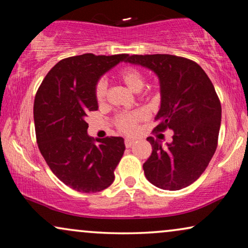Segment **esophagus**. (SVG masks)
Returning <instances> with one entry per match:
<instances>
[{
  "label": "esophagus",
  "mask_w": 248,
  "mask_h": 248,
  "mask_svg": "<svg viewBox=\"0 0 248 248\" xmlns=\"http://www.w3.org/2000/svg\"><path fill=\"white\" fill-rule=\"evenodd\" d=\"M134 142H135V141L133 140V139H130V138L125 139V141H124V143H125V147H126V148H131L132 145H133Z\"/></svg>",
  "instance_id": "34e87169"
}]
</instances>
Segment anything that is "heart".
Returning <instances> with one entry per match:
<instances>
[{"mask_svg": "<svg viewBox=\"0 0 248 248\" xmlns=\"http://www.w3.org/2000/svg\"><path fill=\"white\" fill-rule=\"evenodd\" d=\"M117 78L121 82H123L128 89L138 93L144 84V76L140 70L134 66H125L118 71ZM107 86L105 81H99L94 88V98L97 103L101 104L106 98ZM143 118V114L140 111H131V113H122L115 118V124L117 128L123 133L131 134L137 130L139 121Z\"/></svg>", "mask_w": 248, "mask_h": 248, "instance_id": "1", "label": "heart"}]
</instances>
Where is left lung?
Wrapping results in <instances>:
<instances>
[{
	"mask_svg": "<svg viewBox=\"0 0 248 248\" xmlns=\"http://www.w3.org/2000/svg\"><path fill=\"white\" fill-rule=\"evenodd\" d=\"M126 63L154 71L160 83V109L155 131H172L162 145L149 137L152 154L143 164L145 177L162 189L178 191L194 183L215 155L221 123V105L215 87L198 63L185 57L132 55Z\"/></svg>",
	"mask_w": 248,
	"mask_h": 248,
	"instance_id": "8db88e82",
	"label": "left lung"
}]
</instances>
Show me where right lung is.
Instances as JSON below:
<instances>
[{"mask_svg": "<svg viewBox=\"0 0 248 248\" xmlns=\"http://www.w3.org/2000/svg\"><path fill=\"white\" fill-rule=\"evenodd\" d=\"M127 56L88 53L67 57L47 73L36 93L33 121L40 154L54 175L78 192H100L114 182L124 139L94 140L88 135L86 117L98 109V80Z\"/></svg>", "mask_w": 248, "mask_h": 248, "instance_id": "obj_1", "label": "right lung"}]
</instances>
